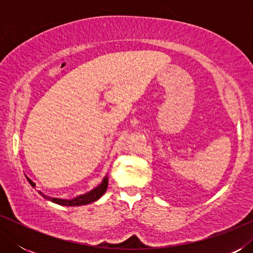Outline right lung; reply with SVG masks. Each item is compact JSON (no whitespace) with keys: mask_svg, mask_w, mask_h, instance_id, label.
Segmentation results:
<instances>
[{"mask_svg":"<svg viewBox=\"0 0 253 253\" xmlns=\"http://www.w3.org/2000/svg\"><path fill=\"white\" fill-rule=\"evenodd\" d=\"M26 179L29 181V183L31 185L33 186V188H36V183H34L32 179H30L29 177L26 176ZM107 188H108V176H105L102 179V182L100 183V184L94 188L91 191L85 193V195H81L78 197H76L74 199H61V198H53V197H49V196H46L44 193H42L40 191H38L40 193L41 196L43 197V198H46L47 200H50V202H53L55 204H58V205H62V206H82V205H87V204H91L93 202H96L99 198H101L103 196V193L107 191Z\"/></svg>","mask_w":253,"mask_h":253,"instance_id":"1","label":"right lung"}]
</instances>
